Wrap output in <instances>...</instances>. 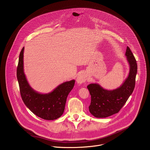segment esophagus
<instances>
[{"mask_svg":"<svg viewBox=\"0 0 150 150\" xmlns=\"http://www.w3.org/2000/svg\"><path fill=\"white\" fill-rule=\"evenodd\" d=\"M87 79H88V76H87L86 74L83 73L78 76V77L77 78V82L78 84H81L86 82V81L87 80Z\"/></svg>","mask_w":150,"mask_h":150,"instance_id":"obj_1","label":"esophagus"}]
</instances>
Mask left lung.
<instances>
[{"mask_svg": "<svg viewBox=\"0 0 150 150\" xmlns=\"http://www.w3.org/2000/svg\"><path fill=\"white\" fill-rule=\"evenodd\" d=\"M125 55L130 70L128 77L120 87L110 91L103 89L98 84H91L87 86L91 95L89 110L96 118H106L118 112L134 90L137 65L128 46Z\"/></svg>", "mask_w": 150, "mask_h": 150, "instance_id": "obj_1", "label": "left lung"}]
</instances>
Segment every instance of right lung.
Segmentation results:
<instances>
[{
  "label": "right lung",
  "instance_id": "add662e5",
  "mask_svg": "<svg viewBox=\"0 0 150 150\" xmlns=\"http://www.w3.org/2000/svg\"><path fill=\"white\" fill-rule=\"evenodd\" d=\"M23 51L24 47L20 52L17 69V77L23 103L33 114L44 120L59 118L64 113L67 97L74 87L75 80L64 82L48 93L37 92L30 86L23 72Z\"/></svg>",
  "mask_w": 150,
  "mask_h": 150
}]
</instances>
